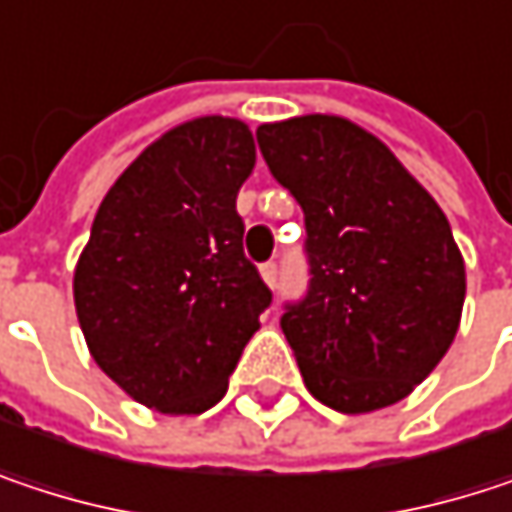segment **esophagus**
I'll use <instances>...</instances> for the list:
<instances>
[{"label": "esophagus", "mask_w": 512, "mask_h": 512, "mask_svg": "<svg viewBox=\"0 0 512 512\" xmlns=\"http://www.w3.org/2000/svg\"><path fill=\"white\" fill-rule=\"evenodd\" d=\"M260 275H263V281H266L272 290L278 287V266H275V263H263V266H260Z\"/></svg>", "instance_id": "1"}]
</instances>
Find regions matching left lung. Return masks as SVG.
Instances as JSON below:
<instances>
[{"label": "left lung", "mask_w": 512, "mask_h": 512, "mask_svg": "<svg viewBox=\"0 0 512 512\" xmlns=\"http://www.w3.org/2000/svg\"><path fill=\"white\" fill-rule=\"evenodd\" d=\"M257 145L305 213L311 284L281 314L305 388L344 415L403 400L460 329L465 263L442 207L347 118L260 124Z\"/></svg>", "instance_id": "1"}]
</instances>
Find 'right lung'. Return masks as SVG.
Returning a JSON list of instances; mask_svg holds the SVG:
<instances>
[{
  "mask_svg": "<svg viewBox=\"0 0 512 512\" xmlns=\"http://www.w3.org/2000/svg\"><path fill=\"white\" fill-rule=\"evenodd\" d=\"M252 168L243 121L195 118L136 156L94 216L76 317L100 370L148 409L216 406L272 302L243 255L237 192Z\"/></svg>",
  "mask_w": 512,
  "mask_h": 512,
  "instance_id": "1",
  "label": "right lung"
}]
</instances>
